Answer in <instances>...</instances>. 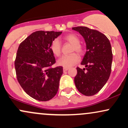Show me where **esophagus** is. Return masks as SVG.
Segmentation results:
<instances>
[{
	"instance_id": "esophagus-1",
	"label": "esophagus",
	"mask_w": 128,
	"mask_h": 128,
	"mask_svg": "<svg viewBox=\"0 0 128 128\" xmlns=\"http://www.w3.org/2000/svg\"><path fill=\"white\" fill-rule=\"evenodd\" d=\"M63 70H64V72H66L69 70V68H64V69H63Z\"/></svg>"
}]
</instances>
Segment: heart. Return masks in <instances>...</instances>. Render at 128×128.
<instances>
[{
	"mask_svg": "<svg viewBox=\"0 0 128 128\" xmlns=\"http://www.w3.org/2000/svg\"><path fill=\"white\" fill-rule=\"evenodd\" d=\"M64 40L68 42L72 45L71 52H76L79 54H82L84 52V47L80 44L79 36L74 34H70L64 37ZM50 50L54 55L59 56L62 50V46L60 40L55 39L52 42ZM79 61V56L76 53H72L70 55L63 56L58 60V64L64 68H69L76 64Z\"/></svg>",
	"mask_w": 128,
	"mask_h": 128,
	"instance_id": "1",
	"label": "heart"
}]
</instances>
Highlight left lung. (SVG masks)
<instances>
[{
	"instance_id": "8db88e82",
	"label": "left lung",
	"mask_w": 128,
	"mask_h": 128,
	"mask_svg": "<svg viewBox=\"0 0 128 128\" xmlns=\"http://www.w3.org/2000/svg\"><path fill=\"white\" fill-rule=\"evenodd\" d=\"M72 29L80 34L86 44V52L82 64L83 70L76 68V86L81 94L93 96L103 88L112 71V46L105 34L96 30L78 26Z\"/></svg>"
}]
</instances>
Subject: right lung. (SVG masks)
<instances>
[{
	"label": "right lung",
	"instance_id": "add662e5",
	"mask_svg": "<svg viewBox=\"0 0 128 128\" xmlns=\"http://www.w3.org/2000/svg\"><path fill=\"white\" fill-rule=\"evenodd\" d=\"M62 33L34 32L18 46L15 60L16 78L25 92L36 100L47 101L58 91L63 67H52L56 59L50 45Z\"/></svg>",
	"mask_w": 128,
	"mask_h": 128
}]
</instances>
